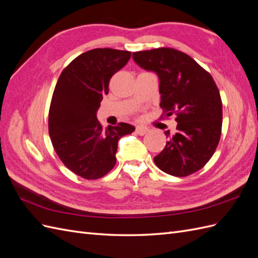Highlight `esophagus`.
<instances>
[{
    "label": "esophagus",
    "mask_w": 258,
    "mask_h": 258,
    "mask_svg": "<svg viewBox=\"0 0 258 258\" xmlns=\"http://www.w3.org/2000/svg\"><path fill=\"white\" fill-rule=\"evenodd\" d=\"M148 131H150V130H148V128L143 127V126H138V127L136 128V132H137V134H138L139 136H144V135L147 134Z\"/></svg>",
    "instance_id": "obj_1"
}]
</instances>
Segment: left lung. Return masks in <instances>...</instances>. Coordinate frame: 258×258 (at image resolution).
<instances>
[{
	"label": "left lung",
	"instance_id": "8db88e82",
	"mask_svg": "<svg viewBox=\"0 0 258 258\" xmlns=\"http://www.w3.org/2000/svg\"><path fill=\"white\" fill-rule=\"evenodd\" d=\"M132 57L138 66L157 73L161 116L175 115L177 122L175 135L154 157L156 166L178 177L197 172L213 156L222 134V99L213 77L174 48L136 51Z\"/></svg>",
	"mask_w": 258,
	"mask_h": 258
}]
</instances>
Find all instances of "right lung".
Returning <instances> with one entry per match:
<instances>
[{"label":"right lung","mask_w":258,"mask_h":258,"mask_svg":"<svg viewBox=\"0 0 258 258\" xmlns=\"http://www.w3.org/2000/svg\"><path fill=\"white\" fill-rule=\"evenodd\" d=\"M130 57L128 50H88L64 68L54 87L48 114L51 143L63 165L83 178L97 179L110 172L118 140L135 131L124 122L103 129L96 116L111 77Z\"/></svg>","instance_id":"1"}]
</instances>
